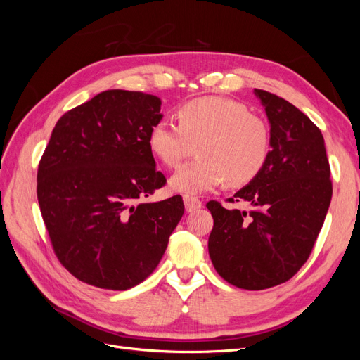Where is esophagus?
Here are the masks:
<instances>
[{"label": "esophagus", "instance_id": "obj_1", "mask_svg": "<svg viewBox=\"0 0 360 360\" xmlns=\"http://www.w3.org/2000/svg\"><path fill=\"white\" fill-rule=\"evenodd\" d=\"M183 201H184V207H186L188 212L198 210V209H201V205H202V202L197 197H191V195H184Z\"/></svg>", "mask_w": 360, "mask_h": 360}]
</instances>
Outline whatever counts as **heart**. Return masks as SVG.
<instances>
[{
  "label": "heart",
  "instance_id": "heart-1",
  "mask_svg": "<svg viewBox=\"0 0 360 360\" xmlns=\"http://www.w3.org/2000/svg\"><path fill=\"white\" fill-rule=\"evenodd\" d=\"M179 124L159 122L150 129L148 147L165 167L176 168L197 146L198 158L169 180L172 191L195 195L221 183L243 186L263 171L270 155L266 120L234 99L205 96L183 103Z\"/></svg>",
  "mask_w": 360,
  "mask_h": 360
}]
</instances>
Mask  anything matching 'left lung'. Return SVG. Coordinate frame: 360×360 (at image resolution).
I'll return each instance as SVG.
<instances>
[{"label":"left lung","instance_id":"obj_1","mask_svg":"<svg viewBox=\"0 0 360 360\" xmlns=\"http://www.w3.org/2000/svg\"><path fill=\"white\" fill-rule=\"evenodd\" d=\"M264 106L271 150L266 165L228 201H246L249 213L209 201L212 263L226 282L266 290L287 282L311 255L332 200L330 167L321 130L296 106L254 90Z\"/></svg>","mask_w":360,"mask_h":360}]
</instances>
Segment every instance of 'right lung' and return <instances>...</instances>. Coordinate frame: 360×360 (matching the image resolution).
Returning <instances> with one entry per match:
<instances>
[{
    "label": "right lung",
    "instance_id": "1",
    "mask_svg": "<svg viewBox=\"0 0 360 360\" xmlns=\"http://www.w3.org/2000/svg\"><path fill=\"white\" fill-rule=\"evenodd\" d=\"M153 94L108 90L64 114L37 171V200L60 263L85 284L127 290L148 278L180 222V195L143 202L167 179L148 147Z\"/></svg>",
    "mask_w": 360,
    "mask_h": 360
}]
</instances>
